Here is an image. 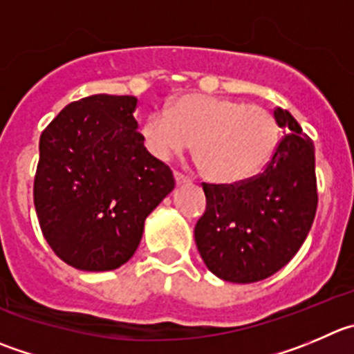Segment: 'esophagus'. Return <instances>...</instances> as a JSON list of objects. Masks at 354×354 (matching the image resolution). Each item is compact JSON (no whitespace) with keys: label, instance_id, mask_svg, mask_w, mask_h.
<instances>
[{"label":"esophagus","instance_id":"obj_1","mask_svg":"<svg viewBox=\"0 0 354 354\" xmlns=\"http://www.w3.org/2000/svg\"><path fill=\"white\" fill-rule=\"evenodd\" d=\"M174 177H175V183H177V184H187V183H191L189 177H187V175H184V174H180V171H175Z\"/></svg>","mask_w":354,"mask_h":354}]
</instances>
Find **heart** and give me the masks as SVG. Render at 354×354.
Returning <instances> with one entry per match:
<instances>
[{"instance_id":"b5f03b06","label":"heart","mask_w":354,"mask_h":354,"mask_svg":"<svg viewBox=\"0 0 354 354\" xmlns=\"http://www.w3.org/2000/svg\"><path fill=\"white\" fill-rule=\"evenodd\" d=\"M144 146L161 161L193 142L203 175L217 184H240L268 165L278 147L280 124L261 106L203 93H184L144 120Z\"/></svg>"}]
</instances>
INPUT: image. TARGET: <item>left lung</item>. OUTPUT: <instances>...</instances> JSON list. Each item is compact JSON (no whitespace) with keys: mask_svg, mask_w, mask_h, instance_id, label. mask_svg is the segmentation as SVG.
I'll return each mask as SVG.
<instances>
[{"mask_svg":"<svg viewBox=\"0 0 354 354\" xmlns=\"http://www.w3.org/2000/svg\"><path fill=\"white\" fill-rule=\"evenodd\" d=\"M281 129L264 171L240 184L203 183L207 208L198 218V252L215 276L254 283L280 271L301 248L315 221L318 189L315 146L288 111H274Z\"/></svg>","mask_w":354,"mask_h":354,"instance_id":"8db88e82","label":"left lung"}]
</instances>
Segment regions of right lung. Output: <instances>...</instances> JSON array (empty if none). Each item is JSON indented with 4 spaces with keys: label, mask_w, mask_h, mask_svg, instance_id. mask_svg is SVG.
<instances>
[{
    "label": "right lung",
    "mask_w": 354,
    "mask_h": 354,
    "mask_svg": "<svg viewBox=\"0 0 354 354\" xmlns=\"http://www.w3.org/2000/svg\"><path fill=\"white\" fill-rule=\"evenodd\" d=\"M132 95H90L64 107L39 137L35 208L57 257L82 271L132 259L144 221L175 187L146 149Z\"/></svg>",
    "instance_id": "1"
}]
</instances>
